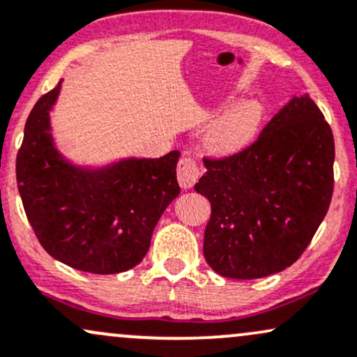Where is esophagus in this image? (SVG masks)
Returning a JSON list of instances; mask_svg holds the SVG:
<instances>
[{"label": "esophagus", "mask_w": 357, "mask_h": 357, "mask_svg": "<svg viewBox=\"0 0 357 357\" xmlns=\"http://www.w3.org/2000/svg\"><path fill=\"white\" fill-rule=\"evenodd\" d=\"M199 178V167L192 158H183L178 162V183L183 190H190Z\"/></svg>", "instance_id": "esophagus-1"}]
</instances>
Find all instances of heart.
Listing matches in <instances>:
<instances>
[{"label": "heart", "instance_id": "obj_1", "mask_svg": "<svg viewBox=\"0 0 357 357\" xmlns=\"http://www.w3.org/2000/svg\"><path fill=\"white\" fill-rule=\"evenodd\" d=\"M261 105L255 100L238 102L204 132V144L214 154H233L252 139L261 121Z\"/></svg>", "mask_w": 357, "mask_h": 357}]
</instances>
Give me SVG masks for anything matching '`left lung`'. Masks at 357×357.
I'll use <instances>...</instances> for the list:
<instances>
[{"instance_id": "1", "label": "left lung", "mask_w": 357, "mask_h": 357, "mask_svg": "<svg viewBox=\"0 0 357 357\" xmlns=\"http://www.w3.org/2000/svg\"><path fill=\"white\" fill-rule=\"evenodd\" d=\"M333 165V131L307 93L244 151L204 160L195 190L211 203L203 251L213 271L257 279L298 261L329 209Z\"/></svg>"}]
</instances>
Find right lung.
Masks as SVG:
<instances>
[{"label":"right lung","mask_w":357,"mask_h":357,"mask_svg":"<svg viewBox=\"0 0 357 357\" xmlns=\"http://www.w3.org/2000/svg\"><path fill=\"white\" fill-rule=\"evenodd\" d=\"M38 100L16 158L28 221L50 256L93 274H118L143 261L161 214L179 195V151L76 165L56 146L51 126L61 91Z\"/></svg>","instance_id":"1"}]
</instances>
